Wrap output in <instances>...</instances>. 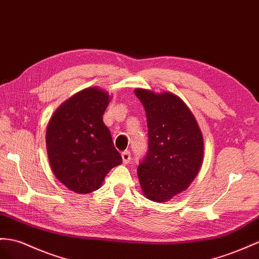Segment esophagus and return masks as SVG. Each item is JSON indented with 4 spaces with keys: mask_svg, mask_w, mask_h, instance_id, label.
<instances>
[{
    "mask_svg": "<svg viewBox=\"0 0 259 259\" xmlns=\"http://www.w3.org/2000/svg\"><path fill=\"white\" fill-rule=\"evenodd\" d=\"M121 157H122V162H123L124 164H128V163L131 161V155H130V152H129V151L122 152Z\"/></svg>",
    "mask_w": 259,
    "mask_h": 259,
    "instance_id": "34e87169",
    "label": "esophagus"
}]
</instances>
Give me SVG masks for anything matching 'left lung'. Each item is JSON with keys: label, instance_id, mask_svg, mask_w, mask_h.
<instances>
[{"label": "left lung", "instance_id": "obj_1", "mask_svg": "<svg viewBox=\"0 0 259 259\" xmlns=\"http://www.w3.org/2000/svg\"><path fill=\"white\" fill-rule=\"evenodd\" d=\"M145 109L149 150L138 166L143 195L165 202L186 190L203 161V138L193 112L173 93L135 90Z\"/></svg>", "mask_w": 259, "mask_h": 259}]
</instances>
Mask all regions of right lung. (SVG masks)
<instances>
[{"mask_svg": "<svg viewBox=\"0 0 259 259\" xmlns=\"http://www.w3.org/2000/svg\"><path fill=\"white\" fill-rule=\"evenodd\" d=\"M109 99L101 89H85L65 101L48 123L46 145L51 169L76 194L97 190L108 171L122 162L103 121Z\"/></svg>", "mask_w": 259, "mask_h": 259, "instance_id": "add662e5", "label": "right lung"}]
</instances>
